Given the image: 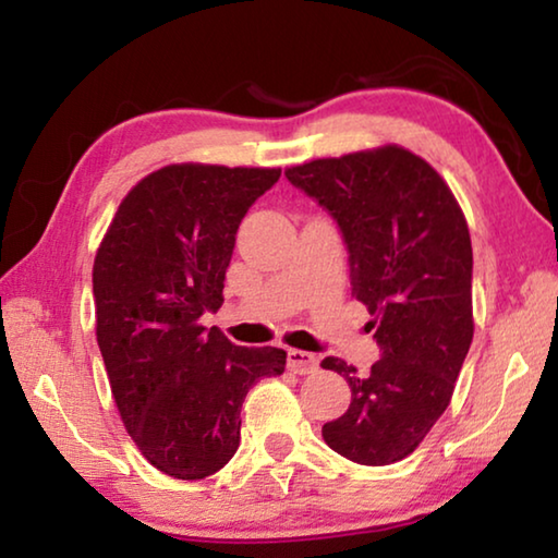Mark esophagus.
<instances>
[{
  "label": "esophagus",
  "instance_id": "1",
  "mask_svg": "<svg viewBox=\"0 0 558 558\" xmlns=\"http://www.w3.org/2000/svg\"><path fill=\"white\" fill-rule=\"evenodd\" d=\"M288 367L298 375H307L317 369V357L305 350H288Z\"/></svg>",
  "mask_w": 558,
  "mask_h": 558
}]
</instances>
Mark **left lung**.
I'll return each instance as SVG.
<instances>
[{
    "label": "left lung",
    "instance_id": "left-lung-1",
    "mask_svg": "<svg viewBox=\"0 0 558 558\" xmlns=\"http://www.w3.org/2000/svg\"><path fill=\"white\" fill-rule=\"evenodd\" d=\"M288 181L338 220L352 293L383 350L367 375L340 357L352 402L323 439L357 464L412 454L452 400L474 338L472 238L447 181L397 144L286 168Z\"/></svg>",
    "mask_w": 558,
    "mask_h": 558
}]
</instances>
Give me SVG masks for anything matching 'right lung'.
<instances>
[{
    "instance_id": "add662e5",
    "label": "right lung",
    "mask_w": 558,
    "mask_h": 558,
    "mask_svg": "<svg viewBox=\"0 0 558 558\" xmlns=\"http://www.w3.org/2000/svg\"><path fill=\"white\" fill-rule=\"evenodd\" d=\"M280 168L171 163L126 193L94 258L96 342L113 402L148 462L203 480L241 445V407L286 350L241 348L201 315L223 280L247 208Z\"/></svg>"
}]
</instances>
